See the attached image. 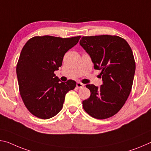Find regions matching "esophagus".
Instances as JSON below:
<instances>
[{
  "label": "esophagus",
  "instance_id": "1",
  "mask_svg": "<svg viewBox=\"0 0 151 151\" xmlns=\"http://www.w3.org/2000/svg\"><path fill=\"white\" fill-rule=\"evenodd\" d=\"M84 86H85V85H84V84H83L82 83H81V82H78V83H76V87L78 88H83Z\"/></svg>",
  "mask_w": 151,
  "mask_h": 151
}]
</instances>
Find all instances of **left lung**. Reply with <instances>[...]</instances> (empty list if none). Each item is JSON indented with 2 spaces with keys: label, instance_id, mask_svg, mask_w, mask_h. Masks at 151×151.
Segmentation results:
<instances>
[{
  "label": "left lung",
  "instance_id": "1",
  "mask_svg": "<svg viewBox=\"0 0 151 151\" xmlns=\"http://www.w3.org/2000/svg\"><path fill=\"white\" fill-rule=\"evenodd\" d=\"M80 45L103 79L100 88L86 85L91 96L83 101V109L93 118L108 119L121 109L131 93L136 67L133 53L126 40L115 35L83 37Z\"/></svg>",
  "mask_w": 151,
  "mask_h": 151
}]
</instances>
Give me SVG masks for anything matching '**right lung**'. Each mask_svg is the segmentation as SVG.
I'll use <instances>...</instances> for the list:
<instances>
[{
  "mask_svg": "<svg viewBox=\"0 0 151 151\" xmlns=\"http://www.w3.org/2000/svg\"><path fill=\"white\" fill-rule=\"evenodd\" d=\"M80 39L81 36L34 37L22 48L17 65L19 88L25 106L33 115L42 119L55 116L63 108L66 94L75 88V81L60 82L54 72Z\"/></svg>",
  "mask_w": 151,
  "mask_h": 151,
  "instance_id": "add662e5",
  "label": "right lung"
}]
</instances>
